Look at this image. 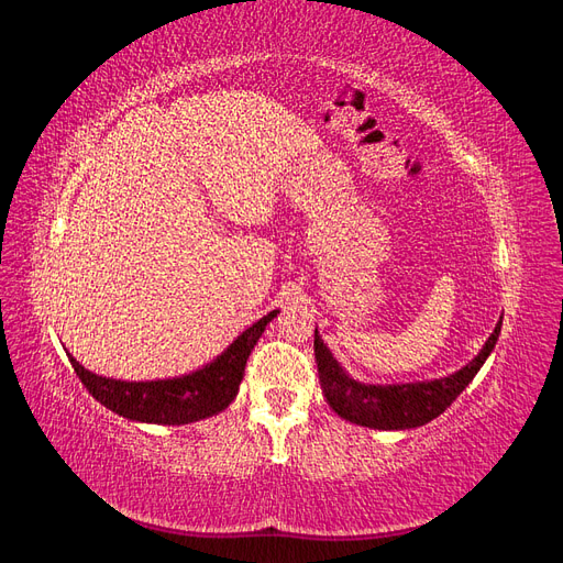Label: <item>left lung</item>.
<instances>
[{
  "label": "left lung",
  "instance_id": "8db88e82",
  "mask_svg": "<svg viewBox=\"0 0 563 563\" xmlns=\"http://www.w3.org/2000/svg\"><path fill=\"white\" fill-rule=\"evenodd\" d=\"M503 321L496 323L484 350L474 360L455 371L449 378L404 383V385H364L352 380L335 360L331 350L314 331V360L319 383L333 411L350 422L373 430H411L434 420L457 399L486 362L498 343Z\"/></svg>",
  "mask_w": 563,
  "mask_h": 563
}]
</instances>
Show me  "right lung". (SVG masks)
Segmentation results:
<instances>
[{"mask_svg": "<svg viewBox=\"0 0 563 563\" xmlns=\"http://www.w3.org/2000/svg\"><path fill=\"white\" fill-rule=\"evenodd\" d=\"M275 317L277 310H272L249 327L211 364L183 378L147 383L114 380L96 376V373L84 368L73 354L67 356H70V364L84 387L89 389V395L110 411L139 422L187 424L211 418L232 404L236 391H240L249 354Z\"/></svg>", "mask_w": 563, "mask_h": 563, "instance_id": "add662e5", "label": "right lung"}]
</instances>
